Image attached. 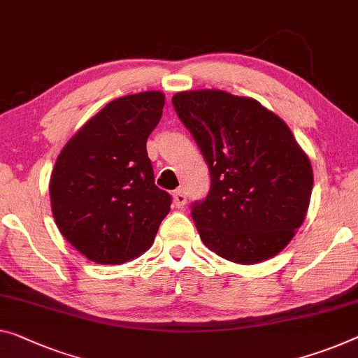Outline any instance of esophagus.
I'll return each mask as SVG.
<instances>
[{
    "label": "esophagus",
    "mask_w": 358,
    "mask_h": 358,
    "mask_svg": "<svg viewBox=\"0 0 358 358\" xmlns=\"http://www.w3.org/2000/svg\"><path fill=\"white\" fill-rule=\"evenodd\" d=\"M173 204H175V207H178V209H183L185 204H186L185 189L175 191V193H173Z\"/></svg>",
    "instance_id": "obj_1"
}]
</instances>
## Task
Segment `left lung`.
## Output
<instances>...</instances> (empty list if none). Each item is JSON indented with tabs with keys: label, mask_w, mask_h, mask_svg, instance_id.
Instances as JSON below:
<instances>
[{
	"label": "left lung",
	"mask_w": 358,
	"mask_h": 358,
	"mask_svg": "<svg viewBox=\"0 0 358 358\" xmlns=\"http://www.w3.org/2000/svg\"><path fill=\"white\" fill-rule=\"evenodd\" d=\"M209 167L210 189L191 206L202 243L236 264L273 257L302 225L313 172L278 115L252 98L220 90L172 98Z\"/></svg>",
	"instance_id": "left-lung-1"
}]
</instances>
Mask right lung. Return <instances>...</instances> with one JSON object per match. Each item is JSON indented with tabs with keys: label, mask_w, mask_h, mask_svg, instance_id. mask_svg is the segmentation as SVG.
Masks as SVG:
<instances>
[{
	"label": "right lung",
	"mask_w": 358,
	"mask_h": 358,
	"mask_svg": "<svg viewBox=\"0 0 358 358\" xmlns=\"http://www.w3.org/2000/svg\"><path fill=\"white\" fill-rule=\"evenodd\" d=\"M161 92L110 101L72 136L51 173L62 236L96 264L117 265L152 246L172 196L154 183L146 141L162 117Z\"/></svg>",
	"instance_id": "obj_1"
}]
</instances>
